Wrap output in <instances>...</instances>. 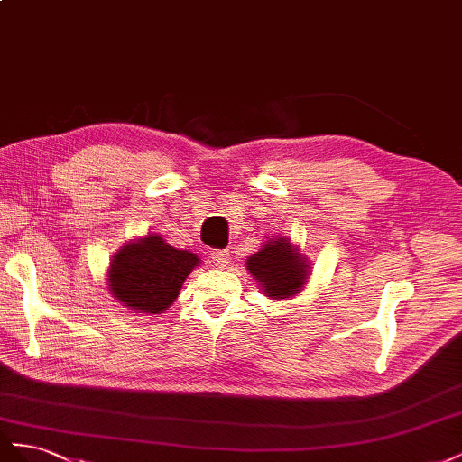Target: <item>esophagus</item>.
I'll list each match as a JSON object with an SVG mask.
<instances>
[{
  "label": "esophagus",
  "mask_w": 462,
  "mask_h": 462,
  "mask_svg": "<svg viewBox=\"0 0 462 462\" xmlns=\"http://www.w3.org/2000/svg\"><path fill=\"white\" fill-rule=\"evenodd\" d=\"M210 261L217 269H224L230 263V252L228 249H217V252L210 254Z\"/></svg>",
  "instance_id": "1"
}]
</instances>
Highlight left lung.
<instances>
[{
  "mask_svg": "<svg viewBox=\"0 0 462 462\" xmlns=\"http://www.w3.org/2000/svg\"><path fill=\"white\" fill-rule=\"evenodd\" d=\"M245 267L261 292L271 300H290L300 294L311 274L308 257L286 236H271L259 252L247 257Z\"/></svg>",
  "mask_w": 462,
  "mask_h": 462,
  "instance_id": "obj_1",
  "label": "left lung"
}]
</instances>
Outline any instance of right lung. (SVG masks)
<instances>
[{"label":"right lung","mask_w":462,"mask_h":462,"mask_svg":"<svg viewBox=\"0 0 462 462\" xmlns=\"http://www.w3.org/2000/svg\"><path fill=\"white\" fill-rule=\"evenodd\" d=\"M199 265V255L149 232L117 249L106 274L108 290L131 313L156 318L174 304L183 281Z\"/></svg>","instance_id":"add662e5"}]
</instances>
